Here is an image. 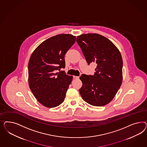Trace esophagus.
<instances>
[{"mask_svg": "<svg viewBox=\"0 0 147 147\" xmlns=\"http://www.w3.org/2000/svg\"><path fill=\"white\" fill-rule=\"evenodd\" d=\"M74 79H78L79 78V76H73Z\"/></svg>", "mask_w": 147, "mask_h": 147, "instance_id": "obj_1", "label": "esophagus"}]
</instances>
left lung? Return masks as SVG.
I'll list each match as a JSON object with an SVG mask.
<instances>
[{
	"mask_svg": "<svg viewBox=\"0 0 147 147\" xmlns=\"http://www.w3.org/2000/svg\"><path fill=\"white\" fill-rule=\"evenodd\" d=\"M76 42L87 63H97L94 76H80L82 82L79 89L81 96L90 105H106L114 98L122 82L120 52L111 40L97 33L78 36Z\"/></svg>",
	"mask_w": 147,
	"mask_h": 147,
	"instance_id": "left-lung-1",
	"label": "left lung"
}]
</instances>
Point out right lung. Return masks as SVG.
<instances>
[{
	"label": "right lung",
	"mask_w": 147,
	"mask_h": 147,
	"mask_svg": "<svg viewBox=\"0 0 147 147\" xmlns=\"http://www.w3.org/2000/svg\"><path fill=\"white\" fill-rule=\"evenodd\" d=\"M76 39L69 34L56 35L45 40L32 54L28 64V85L45 107H57L65 100L73 76L55 71L65 67V55Z\"/></svg>",
	"instance_id": "obj_1"
}]
</instances>
